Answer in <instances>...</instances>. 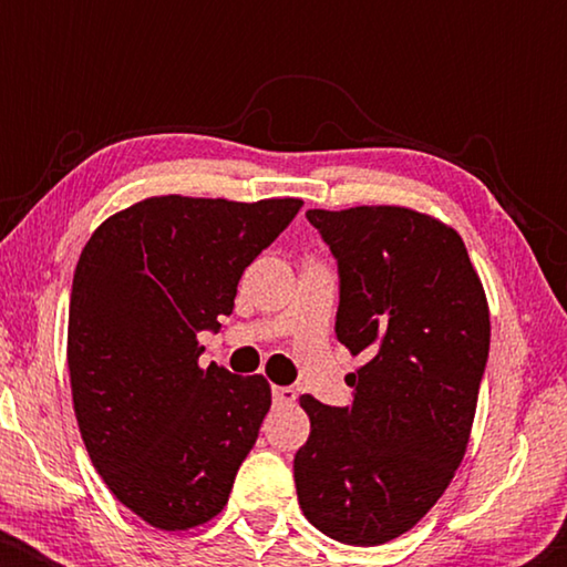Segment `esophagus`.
<instances>
[{
	"mask_svg": "<svg viewBox=\"0 0 567 567\" xmlns=\"http://www.w3.org/2000/svg\"><path fill=\"white\" fill-rule=\"evenodd\" d=\"M274 402L276 405H291V402H297V390L293 386H274Z\"/></svg>",
	"mask_w": 567,
	"mask_h": 567,
	"instance_id": "1",
	"label": "esophagus"
}]
</instances>
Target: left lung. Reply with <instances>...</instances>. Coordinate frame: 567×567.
<instances>
[{"label":"left lung","mask_w":567,"mask_h":567,"mask_svg":"<svg viewBox=\"0 0 567 567\" xmlns=\"http://www.w3.org/2000/svg\"><path fill=\"white\" fill-rule=\"evenodd\" d=\"M307 219L338 258L336 336L367 363L351 405L299 398V506L332 539L384 545L429 514L467 452L491 309L462 237L436 216L353 206Z\"/></svg>","instance_id":"obj_1"}]
</instances>
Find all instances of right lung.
Returning <instances> with one entry per match:
<instances>
[{
  "label": "right lung",
  "instance_id": "add662e5",
  "mask_svg": "<svg viewBox=\"0 0 567 567\" xmlns=\"http://www.w3.org/2000/svg\"><path fill=\"white\" fill-rule=\"evenodd\" d=\"M305 200L152 196L84 245L69 301L74 415L103 483L162 532L227 506L270 408L262 374L200 367V330L231 315L243 270Z\"/></svg>",
  "mask_w": 567,
  "mask_h": 567
}]
</instances>
